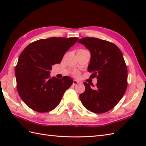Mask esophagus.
Instances as JSON below:
<instances>
[{
	"instance_id": "1",
	"label": "esophagus",
	"mask_w": 146,
	"mask_h": 146,
	"mask_svg": "<svg viewBox=\"0 0 146 146\" xmlns=\"http://www.w3.org/2000/svg\"><path fill=\"white\" fill-rule=\"evenodd\" d=\"M78 83H79L78 80H73V85H76V84H78Z\"/></svg>"
}]
</instances>
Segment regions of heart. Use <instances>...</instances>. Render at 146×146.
Wrapping results in <instances>:
<instances>
[{
	"label": "heart",
	"instance_id": "obj_1",
	"mask_svg": "<svg viewBox=\"0 0 146 146\" xmlns=\"http://www.w3.org/2000/svg\"><path fill=\"white\" fill-rule=\"evenodd\" d=\"M75 74H76V75H77V74H78V73H75Z\"/></svg>",
	"mask_w": 146,
	"mask_h": 146
}]
</instances>
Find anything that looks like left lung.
<instances>
[{"instance_id":"8db88e82","label":"left lung","mask_w":146,"mask_h":146,"mask_svg":"<svg viewBox=\"0 0 146 146\" xmlns=\"http://www.w3.org/2000/svg\"><path fill=\"white\" fill-rule=\"evenodd\" d=\"M78 42L90 52L88 71L92 78L97 79L95 89L84 82L85 90L80 95V100L92 112H107L121 100L127 86V68L123 54L116 45L105 40L83 38Z\"/></svg>"}]
</instances>
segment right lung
Returning <instances> with one entry per match:
<instances>
[{"instance_id": "obj_1", "label": "right lung", "mask_w": 146, "mask_h": 146, "mask_svg": "<svg viewBox=\"0 0 146 146\" xmlns=\"http://www.w3.org/2000/svg\"><path fill=\"white\" fill-rule=\"evenodd\" d=\"M78 38H50L31 43L21 52L15 66L17 89L23 101L38 112H48L60 103L73 84L65 76L49 77L52 66L61 63L64 54Z\"/></svg>"}]
</instances>
